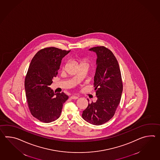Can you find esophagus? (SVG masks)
Listing matches in <instances>:
<instances>
[{"label": "esophagus", "mask_w": 160, "mask_h": 160, "mask_svg": "<svg viewBox=\"0 0 160 160\" xmlns=\"http://www.w3.org/2000/svg\"><path fill=\"white\" fill-rule=\"evenodd\" d=\"M71 98L72 99H78V96L73 95V96H72L71 97Z\"/></svg>", "instance_id": "esophagus-1"}]
</instances>
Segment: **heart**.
Here are the masks:
<instances>
[{
  "instance_id": "1",
  "label": "heart",
  "mask_w": 160,
  "mask_h": 160,
  "mask_svg": "<svg viewBox=\"0 0 160 160\" xmlns=\"http://www.w3.org/2000/svg\"><path fill=\"white\" fill-rule=\"evenodd\" d=\"M83 63H85V61H82V64H83Z\"/></svg>"
}]
</instances>
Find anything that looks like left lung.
I'll return each mask as SVG.
<instances>
[{"label": "left lung", "mask_w": 160, "mask_h": 160, "mask_svg": "<svg viewBox=\"0 0 160 160\" xmlns=\"http://www.w3.org/2000/svg\"><path fill=\"white\" fill-rule=\"evenodd\" d=\"M89 50L97 55L93 84L98 99L95 103H88L82 111V117L89 123L98 126L113 117L121 101L123 83L117 60L110 50L104 46Z\"/></svg>", "instance_id": "obj_1"}]
</instances>
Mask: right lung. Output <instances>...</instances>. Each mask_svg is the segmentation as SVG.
<instances>
[{
    "label": "right lung",
    "mask_w": 160,
    "mask_h": 160,
    "mask_svg": "<svg viewBox=\"0 0 160 160\" xmlns=\"http://www.w3.org/2000/svg\"><path fill=\"white\" fill-rule=\"evenodd\" d=\"M70 51L54 47L44 48L30 62L25 80L26 96L31 114L41 122L50 123L57 119L68 99L64 92L54 93L50 85L58 74L62 58Z\"/></svg>",
    "instance_id": "add662e5"
}]
</instances>
